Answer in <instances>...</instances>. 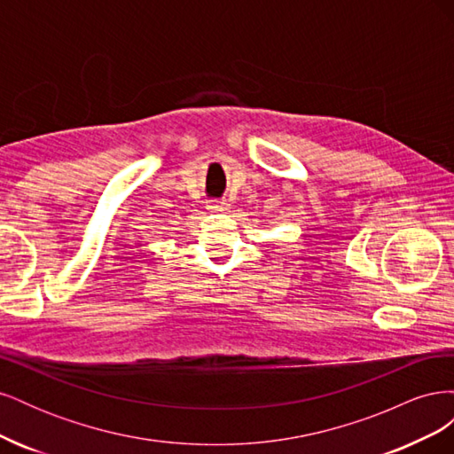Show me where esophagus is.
Segmentation results:
<instances>
[{
    "label": "esophagus",
    "instance_id": "34e87169",
    "mask_svg": "<svg viewBox=\"0 0 454 454\" xmlns=\"http://www.w3.org/2000/svg\"><path fill=\"white\" fill-rule=\"evenodd\" d=\"M208 208H210L212 212L222 214V212H229L231 204H229L227 200H217V202H210V204H208Z\"/></svg>",
    "mask_w": 454,
    "mask_h": 454
}]
</instances>
